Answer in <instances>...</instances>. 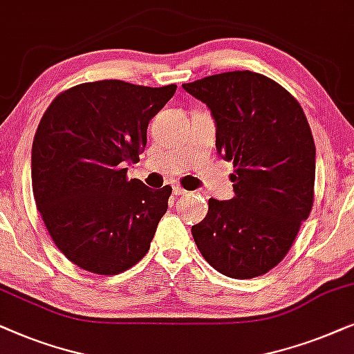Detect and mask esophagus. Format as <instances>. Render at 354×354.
<instances>
[{"mask_svg": "<svg viewBox=\"0 0 354 354\" xmlns=\"http://www.w3.org/2000/svg\"><path fill=\"white\" fill-rule=\"evenodd\" d=\"M173 192H174V194H176V196H185V194H187V191L183 189L181 186H174V187H173Z\"/></svg>", "mask_w": 354, "mask_h": 354, "instance_id": "obj_1", "label": "esophagus"}]
</instances>
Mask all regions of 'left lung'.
<instances>
[{
  "label": "left lung",
  "mask_w": 354,
  "mask_h": 354,
  "mask_svg": "<svg viewBox=\"0 0 354 354\" xmlns=\"http://www.w3.org/2000/svg\"><path fill=\"white\" fill-rule=\"evenodd\" d=\"M183 88L210 108L216 150L233 162L234 197L209 199L192 238L215 270L254 279L279 266L314 204L315 145L298 100L252 71L207 75Z\"/></svg>",
  "instance_id": "8db88e82"
}]
</instances>
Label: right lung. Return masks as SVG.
<instances>
[{
	"label": "right lung",
	"instance_id": "1",
	"mask_svg": "<svg viewBox=\"0 0 354 354\" xmlns=\"http://www.w3.org/2000/svg\"><path fill=\"white\" fill-rule=\"evenodd\" d=\"M176 86L145 87L106 79L61 92L41 116L32 144L37 210L56 248L97 275L136 266L150 248L171 186L129 180L147 126Z\"/></svg>",
	"mask_w": 354,
	"mask_h": 354
}]
</instances>
